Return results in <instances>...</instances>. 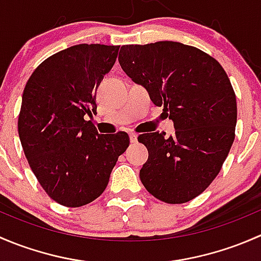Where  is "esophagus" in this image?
Wrapping results in <instances>:
<instances>
[{
  "label": "esophagus",
  "mask_w": 261,
  "mask_h": 261,
  "mask_svg": "<svg viewBox=\"0 0 261 261\" xmlns=\"http://www.w3.org/2000/svg\"><path fill=\"white\" fill-rule=\"evenodd\" d=\"M130 141L131 143H138V134H135V133H131L130 134Z\"/></svg>",
  "instance_id": "obj_1"
}]
</instances>
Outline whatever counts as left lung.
I'll return each mask as SVG.
<instances>
[{"instance_id": "1", "label": "left lung", "mask_w": 261, "mask_h": 261, "mask_svg": "<svg viewBox=\"0 0 261 261\" xmlns=\"http://www.w3.org/2000/svg\"><path fill=\"white\" fill-rule=\"evenodd\" d=\"M118 63L155 106H164L175 130L138 138L149 151L141 183L167 203L191 201L215 179L235 139L238 107L227 74L206 53L175 41L123 45Z\"/></svg>"}]
</instances>
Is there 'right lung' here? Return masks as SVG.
Instances as JSON below:
<instances>
[{
    "label": "right lung",
    "mask_w": 261,
    "mask_h": 261,
    "mask_svg": "<svg viewBox=\"0 0 261 261\" xmlns=\"http://www.w3.org/2000/svg\"><path fill=\"white\" fill-rule=\"evenodd\" d=\"M120 46L80 44L44 60L22 94L18 136L44 191L65 207L101 196L130 139L123 131L98 134L86 115L97 114L96 92Z\"/></svg>",
    "instance_id": "add662e5"
}]
</instances>
